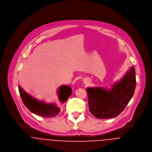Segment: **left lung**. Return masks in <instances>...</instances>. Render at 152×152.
Segmentation results:
<instances>
[{
  "instance_id": "8db88e82",
  "label": "left lung",
  "mask_w": 152,
  "mask_h": 152,
  "mask_svg": "<svg viewBox=\"0 0 152 152\" xmlns=\"http://www.w3.org/2000/svg\"><path fill=\"white\" fill-rule=\"evenodd\" d=\"M135 69L133 66L111 89L88 88V106L90 112L96 118L108 119L118 116L127 106L136 87Z\"/></svg>"
}]
</instances>
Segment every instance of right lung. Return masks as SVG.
Wrapping results in <instances>:
<instances>
[{
  "label": "right lung",
  "instance_id": "right-lung-1",
  "mask_svg": "<svg viewBox=\"0 0 152 152\" xmlns=\"http://www.w3.org/2000/svg\"><path fill=\"white\" fill-rule=\"evenodd\" d=\"M20 95L24 105L32 113L44 118H51L57 115L60 109L56 104H47L32 98L19 86ZM58 98L61 102H65L72 94L71 88L67 86H61L58 89Z\"/></svg>",
  "mask_w": 152,
  "mask_h": 152
}]
</instances>
